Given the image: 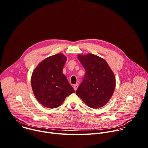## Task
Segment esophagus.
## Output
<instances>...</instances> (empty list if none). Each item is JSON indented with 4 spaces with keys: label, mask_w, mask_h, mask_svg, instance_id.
Segmentation results:
<instances>
[{
    "label": "esophagus",
    "mask_w": 148,
    "mask_h": 148,
    "mask_svg": "<svg viewBox=\"0 0 148 148\" xmlns=\"http://www.w3.org/2000/svg\"><path fill=\"white\" fill-rule=\"evenodd\" d=\"M78 87H79V84H75V85L73 86V88H74V90H75V91H76V90L77 89Z\"/></svg>",
    "instance_id": "34e87169"
}]
</instances>
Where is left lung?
<instances>
[{
    "label": "left lung",
    "mask_w": 148,
    "mask_h": 148,
    "mask_svg": "<svg viewBox=\"0 0 148 148\" xmlns=\"http://www.w3.org/2000/svg\"><path fill=\"white\" fill-rule=\"evenodd\" d=\"M78 59L86 73L76 95L88 106L101 108L113 95L116 86L114 75L106 61L97 56L90 53L79 55Z\"/></svg>",
    "instance_id": "obj_1"
}]
</instances>
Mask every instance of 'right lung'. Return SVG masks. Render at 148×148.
Returning a JSON list of instances; mask_svg holds the SVG:
<instances>
[{"label": "right lung", "instance_id": "1", "mask_svg": "<svg viewBox=\"0 0 148 148\" xmlns=\"http://www.w3.org/2000/svg\"><path fill=\"white\" fill-rule=\"evenodd\" d=\"M66 58L57 54L42 61L33 72L31 86L37 100L49 108L60 106L66 97L75 92L62 69Z\"/></svg>", "mask_w": 148, "mask_h": 148}]
</instances>
